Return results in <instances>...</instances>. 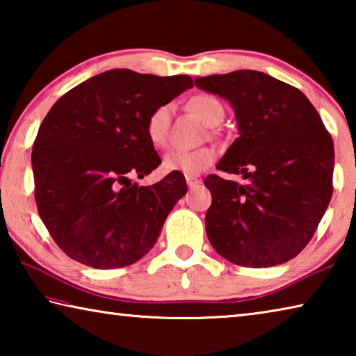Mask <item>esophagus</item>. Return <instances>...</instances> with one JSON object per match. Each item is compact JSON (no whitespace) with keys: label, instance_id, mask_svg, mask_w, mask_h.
<instances>
[{"label":"esophagus","instance_id":"obj_1","mask_svg":"<svg viewBox=\"0 0 356 356\" xmlns=\"http://www.w3.org/2000/svg\"><path fill=\"white\" fill-rule=\"evenodd\" d=\"M201 184H202L201 179H197V177H186V185H188L190 190L196 188V186H200Z\"/></svg>","mask_w":356,"mask_h":356}]
</instances>
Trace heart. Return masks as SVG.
Wrapping results in <instances>:
<instances>
[{
  "label": "heart",
  "mask_w": 356,
  "mask_h": 356,
  "mask_svg": "<svg viewBox=\"0 0 356 356\" xmlns=\"http://www.w3.org/2000/svg\"><path fill=\"white\" fill-rule=\"evenodd\" d=\"M190 108L209 127H215L225 119V106L213 95H195L190 100ZM170 119V104L160 105L150 111L146 119V135L152 146L161 147L166 143ZM215 159V150L210 147H200L195 150H171L165 155L161 168L166 172L182 174L185 177H196L212 166Z\"/></svg>",
  "instance_id": "b5f03b06"
}]
</instances>
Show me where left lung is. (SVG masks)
Segmentation results:
<instances>
[{
	"label": "left lung",
	"mask_w": 356,
	"mask_h": 356,
	"mask_svg": "<svg viewBox=\"0 0 356 356\" xmlns=\"http://www.w3.org/2000/svg\"><path fill=\"white\" fill-rule=\"evenodd\" d=\"M204 91L232 105L240 136L215 174L206 232L220 256L242 267H273L309 243L333 195L334 146L300 89L257 70L196 78Z\"/></svg>",
	"instance_id": "1"
}]
</instances>
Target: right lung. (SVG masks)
I'll list each match as a JSON object with an SVG mask.
<instances>
[{
  "label": "right lung",
  "mask_w": 356,
  "mask_h": 356,
  "mask_svg": "<svg viewBox=\"0 0 356 356\" xmlns=\"http://www.w3.org/2000/svg\"><path fill=\"white\" fill-rule=\"evenodd\" d=\"M193 88L188 75L113 69L78 84L40 124L31 161L38 212L56 245L94 268L127 267L147 254L186 193L182 174L140 186L161 163L146 135L156 106Z\"/></svg>",
  "instance_id": "right-lung-1"
}]
</instances>
